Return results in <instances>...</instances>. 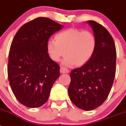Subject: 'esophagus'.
I'll use <instances>...</instances> for the list:
<instances>
[{
  "instance_id": "obj_1",
  "label": "esophagus",
  "mask_w": 126,
  "mask_h": 126,
  "mask_svg": "<svg viewBox=\"0 0 126 126\" xmlns=\"http://www.w3.org/2000/svg\"><path fill=\"white\" fill-rule=\"evenodd\" d=\"M60 72H61L62 74H64V73H68L69 72V70L65 68L64 67H61V69H60Z\"/></svg>"
}]
</instances>
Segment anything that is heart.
Returning <instances> with one entry per match:
<instances>
[{"instance_id": "obj_1", "label": "heart", "mask_w": 126, "mask_h": 126, "mask_svg": "<svg viewBox=\"0 0 126 126\" xmlns=\"http://www.w3.org/2000/svg\"><path fill=\"white\" fill-rule=\"evenodd\" d=\"M56 40L50 39L47 48L53 61L59 62L67 53L62 64L67 67L82 65L91 59L96 47V40L90 31L69 28L60 32Z\"/></svg>"}]
</instances>
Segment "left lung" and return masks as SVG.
I'll list each match as a JSON object with an SVG mask.
<instances>
[{
    "label": "left lung",
    "mask_w": 126,
    "mask_h": 126,
    "mask_svg": "<svg viewBox=\"0 0 126 126\" xmlns=\"http://www.w3.org/2000/svg\"><path fill=\"white\" fill-rule=\"evenodd\" d=\"M96 40L93 55L85 64L73 70L68 88L70 99L84 110L96 109L105 101L116 70V49L112 36L103 26L88 21Z\"/></svg>",
    "instance_id": "left-lung-1"
}]
</instances>
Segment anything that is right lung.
<instances>
[{
    "instance_id": "add662e5",
    "label": "right lung",
    "mask_w": 126,
    "mask_h": 126,
    "mask_svg": "<svg viewBox=\"0 0 126 126\" xmlns=\"http://www.w3.org/2000/svg\"><path fill=\"white\" fill-rule=\"evenodd\" d=\"M63 26L47 17H37L20 28L9 53L8 79L17 100L30 108L43 105L60 76L59 65L52 60L47 44Z\"/></svg>"
}]
</instances>
